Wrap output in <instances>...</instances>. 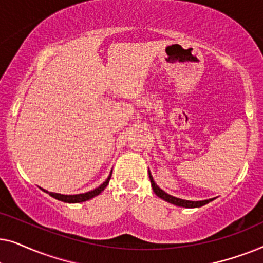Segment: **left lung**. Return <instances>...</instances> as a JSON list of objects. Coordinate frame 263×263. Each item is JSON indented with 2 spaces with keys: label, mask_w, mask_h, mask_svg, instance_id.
Here are the masks:
<instances>
[{
  "label": "left lung",
  "mask_w": 263,
  "mask_h": 263,
  "mask_svg": "<svg viewBox=\"0 0 263 263\" xmlns=\"http://www.w3.org/2000/svg\"><path fill=\"white\" fill-rule=\"evenodd\" d=\"M148 175H149V179H151V184H152L153 192L156 193V195L158 197H160V199H163L164 201H166V202H168V203L175 204V206L185 207V208H199V207H202V206H204V204H207L208 202H211V201L214 200V199H208V200H202V201H189V200L178 199V197L172 196V195H170V194L165 193L163 189H160L159 186L156 184V182H154V179L152 177V175H151L149 170H148Z\"/></svg>",
  "instance_id": "1"
}]
</instances>
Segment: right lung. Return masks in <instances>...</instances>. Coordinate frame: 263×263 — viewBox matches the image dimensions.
I'll list each match as a JSON object with an SVG mask.
<instances>
[{
  "label": "right lung",
  "mask_w": 263,
  "mask_h": 263,
  "mask_svg": "<svg viewBox=\"0 0 263 263\" xmlns=\"http://www.w3.org/2000/svg\"><path fill=\"white\" fill-rule=\"evenodd\" d=\"M111 174H112V171L110 172L109 177L106 178V181L103 183V184H100L98 188L91 190V192H87V193H84V194H77V195H63V194H59V193H50L48 190H44L42 189L43 192L48 193L50 196H52L53 199L59 200V201H63V202H67V203H79V202H84V201H87V200H91L93 197L99 195L100 193L103 192L104 189L106 188L107 184H109L110 182V178H111Z\"/></svg>",
  "instance_id": "right-lung-1"
}]
</instances>
